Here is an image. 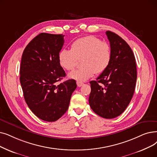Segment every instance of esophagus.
Instances as JSON below:
<instances>
[{"label":"esophagus","instance_id":"1","mask_svg":"<svg viewBox=\"0 0 157 157\" xmlns=\"http://www.w3.org/2000/svg\"><path fill=\"white\" fill-rule=\"evenodd\" d=\"M77 85H78V87H81V86H83V83H81V82H79V81H77Z\"/></svg>","mask_w":157,"mask_h":157}]
</instances>
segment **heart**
I'll return each mask as SVG.
<instances>
[{
  "label": "heart",
  "mask_w": 157,
  "mask_h": 157,
  "mask_svg": "<svg viewBox=\"0 0 157 157\" xmlns=\"http://www.w3.org/2000/svg\"><path fill=\"white\" fill-rule=\"evenodd\" d=\"M112 50L108 43L94 36L80 38L73 42L71 50L63 49L58 54L59 65L66 71H72L81 59L83 66L69 74L70 78L83 82L105 72L110 63Z\"/></svg>",
  "instance_id": "b5f03b06"
}]
</instances>
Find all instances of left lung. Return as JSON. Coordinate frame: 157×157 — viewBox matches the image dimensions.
I'll return each mask as SVG.
<instances>
[{
  "instance_id": "1",
  "label": "left lung",
  "mask_w": 157,
  "mask_h": 157,
  "mask_svg": "<svg viewBox=\"0 0 157 157\" xmlns=\"http://www.w3.org/2000/svg\"><path fill=\"white\" fill-rule=\"evenodd\" d=\"M112 59L106 70L90 82L89 104L100 117L113 119L123 112L133 97L137 81L135 58L130 47L117 34L107 31Z\"/></svg>"
}]
</instances>
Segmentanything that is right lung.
I'll return each mask as SVG.
<instances>
[{
	"label": "right lung",
	"mask_w": 157,
	"mask_h": 157,
	"mask_svg": "<svg viewBox=\"0 0 157 157\" xmlns=\"http://www.w3.org/2000/svg\"><path fill=\"white\" fill-rule=\"evenodd\" d=\"M64 35L42 33L25 48L20 68V81L27 105L36 116L47 122L59 119L69 108L77 87L74 79L58 85L66 74L58 62Z\"/></svg>",
	"instance_id": "obj_1"
}]
</instances>
